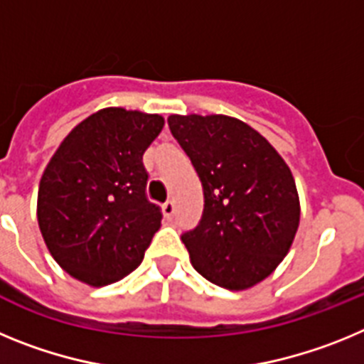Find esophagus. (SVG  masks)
I'll return each instance as SVG.
<instances>
[{
  "label": "esophagus",
  "instance_id": "34e87169",
  "mask_svg": "<svg viewBox=\"0 0 364 364\" xmlns=\"http://www.w3.org/2000/svg\"><path fill=\"white\" fill-rule=\"evenodd\" d=\"M162 213H164V217H166V218H171L173 213H175V204H173L171 200L166 202V204L162 205Z\"/></svg>",
  "mask_w": 364,
  "mask_h": 364
}]
</instances>
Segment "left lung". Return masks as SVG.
Wrapping results in <instances>:
<instances>
[{
    "mask_svg": "<svg viewBox=\"0 0 364 364\" xmlns=\"http://www.w3.org/2000/svg\"><path fill=\"white\" fill-rule=\"evenodd\" d=\"M167 124L204 188L200 224L182 237L193 268L228 290L253 288L277 269L297 233L291 169L239 118L171 114Z\"/></svg>",
    "mask_w": 364,
    "mask_h": 364,
    "instance_id": "obj_1",
    "label": "left lung"
}]
</instances>
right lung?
<instances>
[{
  "label": "right lung",
  "mask_w": 364,
  "mask_h": 364,
  "mask_svg": "<svg viewBox=\"0 0 364 364\" xmlns=\"http://www.w3.org/2000/svg\"><path fill=\"white\" fill-rule=\"evenodd\" d=\"M164 117L105 107L80 122L45 166L36 217L45 246L70 277L92 288L140 266L162 215L146 198L142 156Z\"/></svg>",
  "instance_id": "obj_1"
}]
</instances>
